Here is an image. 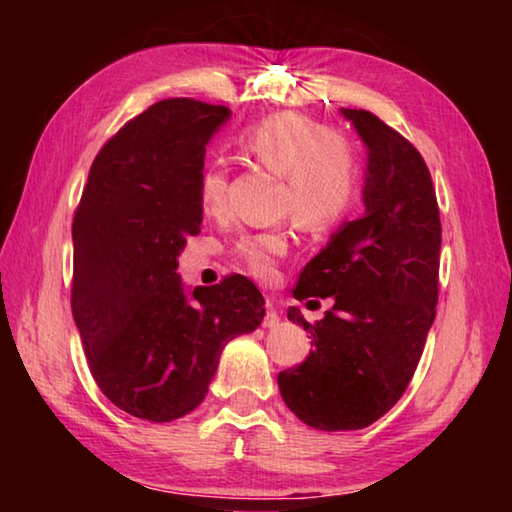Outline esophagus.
I'll return each instance as SVG.
<instances>
[{
  "label": "esophagus",
  "mask_w": 512,
  "mask_h": 512,
  "mask_svg": "<svg viewBox=\"0 0 512 512\" xmlns=\"http://www.w3.org/2000/svg\"><path fill=\"white\" fill-rule=\"evenodd\" d=\"M280 325V314H277V309L273 305L271 298H266V316H264V327H275Z\"/></svg>",
  "instance_id": "1"
}]
</instances>
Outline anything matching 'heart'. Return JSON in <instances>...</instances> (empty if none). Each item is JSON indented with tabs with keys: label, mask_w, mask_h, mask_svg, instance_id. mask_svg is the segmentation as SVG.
<instances>
[{
	"label": "heart",
	"mask_w": 512,
	"mask_h": 512,
	"mask_svg": "<svg viewBox=\"0 0 512 512\" xmlns=\"http://www.w3.org/2000/svg\"><path fill=\"white\" fill-rule=\"evenodd\" d=\"M244 149L262 167L284 176V207L309 232H325L339 225L357 203L361 189L357 153L316 119L300 112H277L248 128ZM225 192V164L212 162L198 183L203 210L207 214L223 212ZM287 250V230H262L241 237L235 255L250 275L268 280L275 273L277 259L287 255Z\"/></svg>",
	"instance_id": "b5f03b06"
}]
</instances>
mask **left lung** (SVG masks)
Wrapping results in <instances>:
<instances>
[{
	"label": "left lung",
	"instance_id": "1",
	"mask_svg": "<svg viewBox=\"0 0 512 512\" xmlns=\"http://www.w3.org/2000/svg\"><path fill=\"white\" fill-rule=\"evenodd\" d=\"M368 149L361 219L343 221L300 273L293 298H334L309 325L314 350L277 375L282 400L320 431L363 429L409 386L436 318L440 212L418 149L368 110L341 108Z\"/></svg>",
	"mask_w": 512,
	"mask_h": 512
}]
</instances>
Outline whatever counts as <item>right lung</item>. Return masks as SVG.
Masks as SVG:
<instances>
[{"mask_svg":"<svg viewBox=\"0 0 512 512\" xmlns=\"http://www.w3.org/2000/svg\"><path fill=\"white\" fill-rule=\"evenodd\" d=\"M230 108L164 99L103 144L72 223V314L101 393L135 418L171 422L205 400L225 345L259 327L244 275L192 293L176 273L201 232L205 146Z\"/></svg>","mask_w":512,"mask_h":512,"instance_id":"obj_1","label":"right lung"}]
</instances>
